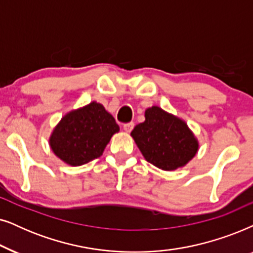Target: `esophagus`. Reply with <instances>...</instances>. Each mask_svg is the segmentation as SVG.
<instances>
[{"label":"esophagus","instance_id":"1","mask_svg":"<svg viewBox=\"0 0 253 253\" xmlns=\"http://www.w3.org/2000/svg\"><path fill=\"white\" fill-rule=\"evenodd\" d=\"M123 127H124L125 132L130 133V132H132V129L134 128V123H127V124H125Z\"/></svg>","mask_w":253,"mask_h":253}]
</instances>
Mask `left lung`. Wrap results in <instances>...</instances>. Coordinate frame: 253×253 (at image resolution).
<instances>
[{"instance_id": "obj_1", "label": "left lung", "mask_w": 253, "mask_h": 253, "mask_svg": "<svg viewBox=\"0 0 253 253\" xmlns=\"http://www.w3.org/2000/svg\"><path fill=\"white\" fill-rule=\"evenodd\" d=\"M144 117L130 135L146 161L164 171L186 166L199 149L186 123L158 106L147 109Z\"/></svg>"}]
</instances>
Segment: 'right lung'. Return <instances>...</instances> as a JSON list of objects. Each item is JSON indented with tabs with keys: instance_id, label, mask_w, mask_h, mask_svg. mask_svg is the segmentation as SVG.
I'll return each mask as SVG.
<instances>
[{
	"instance_id": "obj_1",
	"label": "right lung",
	"mask_w": 253,
	"mask_h": 253,
	"mask_svg": "<svg viewBox=\"0 0 253 253\" xmlns=\"http://www.w3.org/2000/svg\"><path fill=\"white\" fill-rule=\"evenodd\" d=\"M119 132L114 118L102 104L92 102L70 111L49 137V146L60 160L72 167L89 163L103 155L113 134Z\"/></svg>"
}]
</instances>
